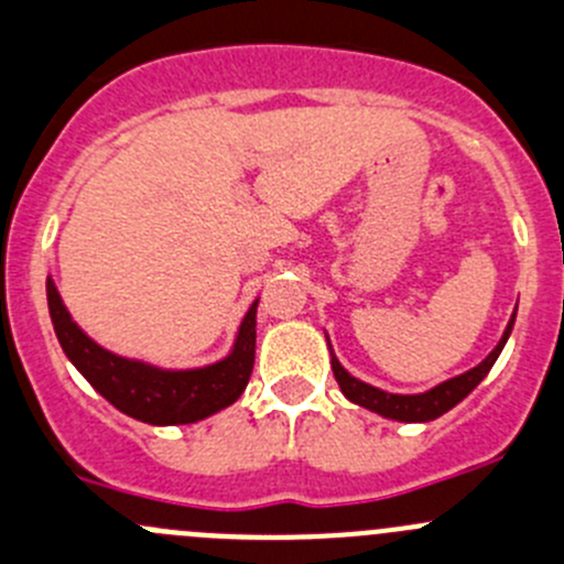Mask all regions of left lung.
I'll return each instance as SVG.
<instances>
[{
    "label": "left lung",
    "mask_w": 564,
    "mask_h": 564,
    "mask_svg": "<svg viewBox=\"0 0 564 564\" xmlns=\"http://www.w3.org/2000/svg\"><path fill=\"white\" fill-rule=\"evenodd\" d=\"M514 315H518V307H514V313H512V318H509L507 329H503L501 340L496 343V348H492V351L481 359L479 366H474L470 371L459 373V377L446 379V382L434 384V388L423 390V393H388V390L373 388V384L351 377V373L340 366V359L335 357V351H332V346H329V337H326V346H329V357H332V373H335L337 384H340L343 395H346L348 401H354V404H359V406H366V410L377 412V415L390 417V421H401V423L434 421V417L446 415L452 406H457L459 401H463L465 395H468L470 390H474L476 384H479L481 379L490 373V368L496 366L498 354L503 351L509 335H512Z\"/></svg>",
    "instance_id": "obj_1"
}]
</instances>
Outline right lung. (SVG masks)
Masks as SVG:
<instances>
[{"label": "right lung", "instance_id": "add662e5", "mask_svg": "<svg viewBox=\"0 0 564 564\" xmlns=\"http://www.w3.org/2000/svg\"><path fill=\"white\" fill-rule=\"evenodd\" d=\"M46 302L55 335L72 366L88 379L96 393L135 421L152 426L205 421L235 404L249 384L254 368L257 299L246 310L227 357L198 368H163L99 346L72 318L52 276H46Z\"/></svg>", "mask_w": 564, "mask_h": 564}]
</instances>
